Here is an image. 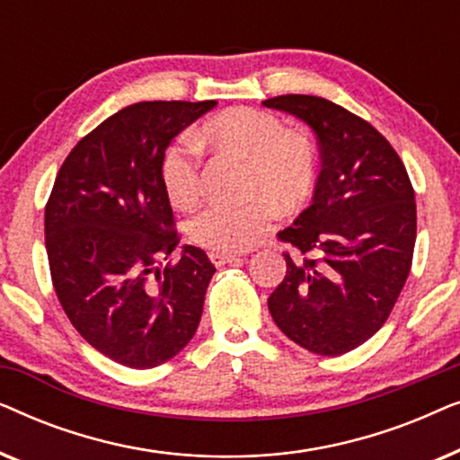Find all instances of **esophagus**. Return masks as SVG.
Returning <instances> with one entry per match:
<instances>
[{"mask_svg": "<svg viewBox=\"0 0 460 460\" xmlns=\"http://www.w3.org/2000/svg\"><path fill=\"white\" fill-rule=\"evenodd\" d=\"M209 260H211L213 266L219 268V266H226V263L241 261V255H234V253H217V251H211Z\"/></svg>", "mask_w": 460, "mask_h": 460, "instance_id": "34e87169", "label": "esophagus"}]
</instances>
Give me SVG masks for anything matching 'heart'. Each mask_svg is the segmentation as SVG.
Wrapping results in <instances>:
<instances>
[{"label":"heart","instance_id":"1","mask_svg":"<svg viewBox=\"0 0 460 460\" xmlns=\"http://www.w3.org/2000/svg\"><path fill=\"white\" fill-rule=\"evenodd\" d=\"M199 144L247 161L244 194L251 197L244 205L213 203L188 222V236L203 249L238 253L255 247L272 230L279 211H299L316 188L318 153L310 137L288 131L274 112L236 106L163 153V190L180 209H190L200 197Z\"/></svg>","mask_w":460,"mask_h":460}]
</instances>
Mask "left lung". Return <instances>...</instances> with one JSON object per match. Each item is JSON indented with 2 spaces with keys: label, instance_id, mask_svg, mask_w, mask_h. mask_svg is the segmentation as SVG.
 Masks as SVG:
<instances>
[{
  "label": "left lung",
  "instance_id": "obj_1",
  "mask_svg": "<svg viewBox=\"0 0 460 460\" xmlns=\"http://www.w3.org/2000/svg\"><path fill=\"white\" fill-rule=\"evenodd\" d=\"M314 129L323 156L314 200L279 241L287 274L268 297L285 335L318 356H341L385 324L412 266L417 203L385 136L343 106L287 93L263 100Z\"/></svg>",
  "mask_w": 460,
  "mask_h": 460
}]
</instances>
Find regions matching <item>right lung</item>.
Instances as JSON below:
<instances>
[{"instance_id": "add662e5", "label": "right lung", "mask_w": 460, "mask_h": 460, "mask_svg": "<svg viewBox=\"0 0 460 460\" xmlns=\"http://www.w3.org/2000/svg\"><path fill=\"white\" fill-rule=\"evenodd\" d=\"M217 102L155 100L115 112L81 137L46 203L54 291L81 337L129 368H155L199 329L216 266L180 243L161 159Z\"/></svg>"}]
</instances>
